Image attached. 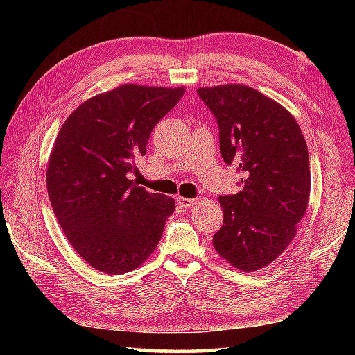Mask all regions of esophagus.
<instances>
[{
    "instance_id": "esophagus-1",
    "label": "esophagus",
    "mask_w": 355,
    "mask_h": 355,
    "mask_svg": "<svg viewBox=\"0 0 355 355\" xmlns=\"http://www.w3.org/2000/svg\"><path fill=\"white\" fill-rule=\"evenodd\" d=\"M197 202H199V199H189V197H177V203L183 208L194 207Z\"/></svg>"
}]
</instances>
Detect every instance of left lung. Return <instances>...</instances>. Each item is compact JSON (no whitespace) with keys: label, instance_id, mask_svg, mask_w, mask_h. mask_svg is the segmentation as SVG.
Listing matches in <instances>:
<instances>
[{"label":"left lung","instance_id":"1","mask_svg":"<svg viewBox=\"0 0 355 355\" xmlns=\"http://www.w3.org/2000/svg\"><path fill=\"white\" fill-rule=\"evenodd\" d=\"M219 127L220 155L243 172V191L219 196L218 254L244 272L272 263L296 235L310 196L307 142L290 112L243 84L197 89Z\"/></svg>","mask_w":355,"mask_h":355}]
</instances>
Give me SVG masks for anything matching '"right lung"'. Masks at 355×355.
I'll list each match as a JSON object with an SVG mask.
<instances>
[{"label": "right lung", "instance_id": "1", "mask_svg": "<svg viewBox=\"0 0 355 355\" xmlns=\"http://www.w3.org/2000/svg\"><path fill=\"white\" fill-rule=\"evenodd\" d=\"M183 95L184 87L122 84L84 101L59 131L48 196L69 243L97 271L141 266L175 211V200L137 186L128 173L146 155L155 125Z\"/></svg>", "mask_w": 355, "mask_h": 355}]
</instances>
